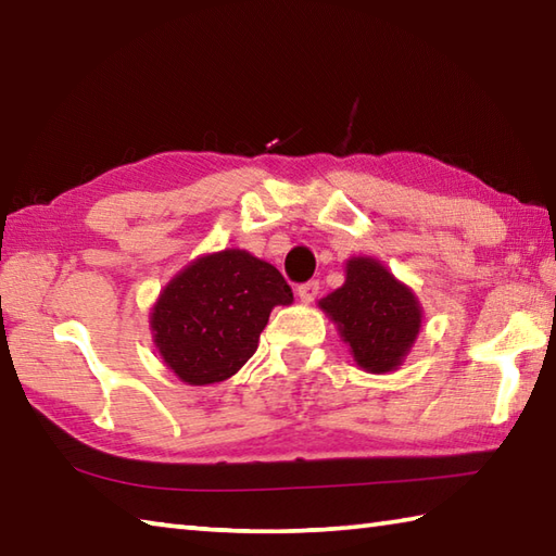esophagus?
<instances>
[{
	"mask_svg": "<svg viewBox=\"0 0 556 556\" xmlns=\"http://www.w3.org/2000/svg\"><path fill=\"white\" fill-rule=\"evenodd\" d=\"M318 289H320V285H318V279H311V281H304V285H299V296H301V301H304V304H311L313 299L318 296Z\"/></svg>",
	"mask_w": 556,
	"mask_h": 556,
	"instance_id": "obj_1",
	"label": "esophagus"
}]
</instances>
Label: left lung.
<instances>
[{
    "mask_svg": "<svg viewBox=\"0 0 556 556\" xmlns=\"http://www.w3.org/2000/svg\"><path fill=\"white\" fill-rule=\"evenodd\" d=\"M320 308L338 323L357 365L375 375L401 365L420 328L416 296L367 257L350 260L345 285L323 299Z\"/></svg>",
    "mask_w": 556,
    "mask_h": 556,
    "instance_id": "1",
    "label": "left lung"
}]
</instances>
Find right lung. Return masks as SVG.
I'll use <instances>...</instances> for the list:
<instances>
[{"instance_id":"obj_1","label":"right lung","mask_w":556,"mask_h":556,"mask_svg":"<svg viewBox=\"0 0 556 556\" xmlns=\"http://www.w3.org/2000/svg\"><path fill=\"white\" fill-rule=\"evenodd\" d=\"M291 301L277 267L245 250H224L169 281L150 323L167 367L181 381L204 387L233 377L255 355L269 311Z\"/></svg>"}]
</instances>
